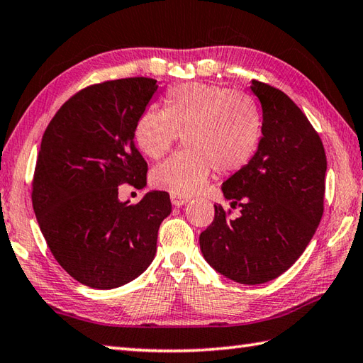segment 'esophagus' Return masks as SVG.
Masks as SVG:
<instances>
[{
  "label": "esophagus",
  "instance_id": "esophagus-1",
  "mask_svg": "<svg viewBox=\"0 0 363 363\" xmlns=\"http://www.w3.org/2000/svg\"><path fill=\"white\" fill-rule=\"evenodd\" d=\"M171 202L175 206H182L184 203L189 202V197H184V196H177V194H171Z\"/></svg>",
  "mask_w": 363,
  "mask_h": 363
}]
</instances>
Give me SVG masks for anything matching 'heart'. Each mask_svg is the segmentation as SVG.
<instances>
[{
	"label": "heart",
	"instance_id": "b5f03b06",
	"mask_svg": "<svg viewBox=\"0 0 363 363\" xmlns=\"http://www.w3.org/2000/svg\"><path fill=\"white\" fill-rule=\"evenodd\" d=\"M263 131L260 108L252 97L205 83L172 87L164 109L144 111L135 143L145 157L160 160L180 136L184 152L153 169L152 184L177 196H192L211 175H230L246 167Z\"/></svg>",
	"mask_w": 363,
	"mask_h": 363
}]
</instances>
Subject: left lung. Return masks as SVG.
Listing matches in <instances>:
<instances>
[{
    "label": "left lung",
    "mask_w": 363,
    "mask_h": 363,
    "mask_svg": "<svg viewBox=\"0 0 363 363\" xmlns=\"http://www.w3.org/2000/svg\"><path fill=\"white\" fill-rule=\"evenodd\" d=\"M262 103L263 136L246 167L223 183L240 216L214 205L201 233L205 260L233 282L258 285L279 277L304 252L324 210L328 160L306 114L279 89L252 81Z\"/></svg>",
    "instance_id": "8db88e82"
}]
</instances>
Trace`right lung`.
Instances as JSON below:
<instances>
[{
  "instance_id": "obj_1",
  "label": "right lung",
  "mask_w": 363,
  "mask_h": 363,
  "mask_svg": "<svg viewBox=\"0 0 363 363\" xmlns=\"http://www.w3.org/2000/svg\"><path fill=\"white\" fill-rule=\"evenodd\" d=\"M157 89L144 77L87 86L43 133L31 194L37 223L56 262L91 288L111 290L143 274L172 211L164 191L135 205L119 201L121 184L147 183L135 127Z\"/></svg>"
}]
</instances>
